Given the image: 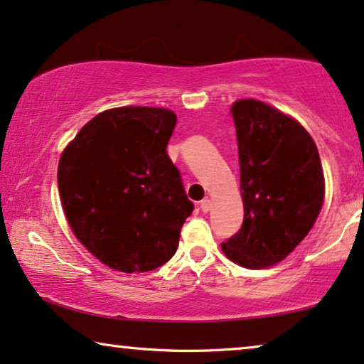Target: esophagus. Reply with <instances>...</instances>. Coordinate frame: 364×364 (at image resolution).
<instances>
[{
  "mask_svg": "<svg viewBox=\"0 0 364 364\" xmlns=\"http://www.w3.org/2000/svg\"><path fill=\"white\" fill-rule=\"evenodd\" d=\"M199 206H201V211H203V213H208L209 209H211V199L204 198L203 201H201V204H199Z\"/></svg>",
  "mask_w": 364,
  "mask_h": 364,
  "instance_id": "34e87169",
  "label": "esophagus"
}]
</instances>
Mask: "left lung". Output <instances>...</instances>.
<instances>
[{
    "label": "left lung",
    "instance_id": "8db88e82",
    "mask_svg": "<svg viewBox=\"0 0 364 364\" xmlns=\"http://www.w3.org/2000/svg\"><path fill=\"white\" fill-rule=\"evenodd\" d=\"M231 112L244 223L221 247L242 267H270L314 228L325 198L323 168L314 138L291 117L254 99L234 102Z\"/></svg>",
    "mask_w": 364,
    "mask_h": 364
}]
</instances>
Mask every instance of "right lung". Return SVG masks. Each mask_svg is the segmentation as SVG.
Listing matches in <instances>:
<instances>
[{
	"mask_svg": "<svg viewBox=\"0 0 364 364\" xmlns=\"http://www.w3.org/2000/svg\"><path fill=\"white\" fill-rule=\"evenodd\" d=\"M175 125L168 109H110L87 122L60 155L58 184L70 229L120 272L168 262L194 209L166 153Z\"/></svg>",
	"mask_w": 364,
	"mask_h": 364,
	"instance_id": "add662e5",
	"label": "right lung"
}]
</instances>
